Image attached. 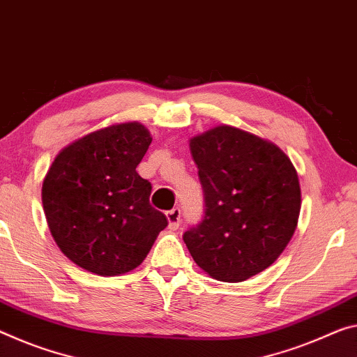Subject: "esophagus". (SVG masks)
<instances>
[{
    "instance_id": "34e87169",
    "label": "esophagus",
    "mask_w": 357,
    "mask_h": 357,
    "mask_svg": "<svg viewBox=\"0 0 357 357\" xmlns=\"http://www.w3.org/2000/svg\"><path fill=\"white\" fill-rule=\"evenodd\" d=\"M167 219H168V227L169 230H178L179 222H181V209L173 208L167 211Z\"/></svg>"
}]
</instances>
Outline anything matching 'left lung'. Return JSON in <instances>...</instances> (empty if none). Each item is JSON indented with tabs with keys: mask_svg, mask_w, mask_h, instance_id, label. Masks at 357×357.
<instances>
[{
	"mask_svg": "<svg viewBox=\"0 0 357 357\" xmlns=\"http://www.w3.org/2000/svg\"><path fill=\"white\" fill-rule=\"evenodd\" d=\"M205 195L200 224L183 240L209 276L240 282L284 251L297 227L301 185L284 152L256 135L220 126L190 139Z\"/></svg>",
	"mask_w": 357,
	"mask_h": 357,
	"instance_id": "obj_1",
	"label": "left lung"
}]
</instances>
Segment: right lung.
<instances>
[{"mask_svg":"<svg viewBox=\"0 0 357 357\" xmlns=\"http://www.w3.org/2000/svg\"><path fill=\"white\" fill-rule=\"evenodd\" d=\"M151 141L141 123H119L66 146L50 165L43 183L50 234L84 270L116 276L137 268L168 225L137 173Z\"/></svg>","mask_w":357,"mask_h":357,"instance_id":"right-lung-1","label":"right lung"}]
</instances>
